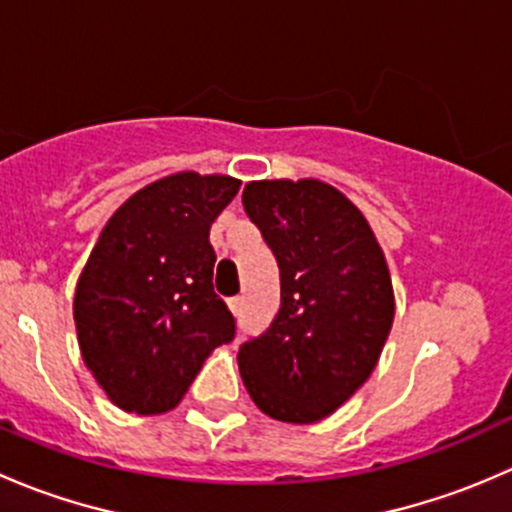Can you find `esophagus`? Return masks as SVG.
Listing matches in <instances>:
<instances>
[{
    "label": "esophagus",
    "mask_w": 512,
    "mask_h": 512,
    "mask_svg": "<svg viewBox=\"0 0 512 512\" xmlns=\"http://www.w3.org/2000/svg\"><path fill=\"white\" fill-rule=\"evenodd\" d=\"M242 302H245V299H242V297H232V299H230L232 314H240V312H242Z\"/></svg>",
    "instance_id": "1"
}]
</instances>
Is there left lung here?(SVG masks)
<instances>
[{"label":"left lung","mask_w":512,"mask_h":512,"mask_svg":"<svg viewBox=\"0 0 512 512\" xmlns=\"http://www.w3.org/2000/svg\"><path fill=\"white\" fill-rule=\"evenodd\" d=\"M245 213L280 267V309L240 347L257 409L287 423L337 411L369 379L394 322L384 252L364 215L319 180H252Z\"/></svg>","instance_id":"8db88e82"}]
</instances>
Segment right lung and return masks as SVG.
I'll use <instances>...</instances> for the list:
<instances>
[{
    "label": "right lung",
    "mask_w": 512,
    "mask_h": 512,
    "mask_svg": "<svg viewBox=\"0 0 512 512\" xmlns=\"http://www.w3.org/2000/svg\"><path fill=\"white\" fill-rule=\"evenodd\" d=\"M237 190L230 175H168L128 198L91 250L76 332L86 366L123 411L175 409L210 352L235 339V317L213 289L210 225Z\"/></svg>",
    "instance_id": "add662e5"
}]
</instances>
